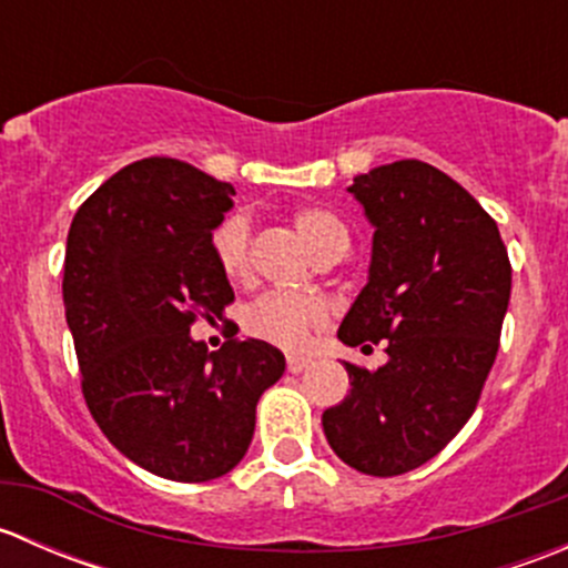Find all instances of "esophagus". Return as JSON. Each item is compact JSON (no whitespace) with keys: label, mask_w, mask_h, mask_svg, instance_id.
<instances>
[{"label":"esophagus","mask_w":568,"mask_h":568,"mask_svg":"<svg viewBox=\"0 0 568 568\" xmlns=\"http://www.w3.org/2000/svg\"><path fill=\"white\" fill-rule=\"evenodd\" d=\"M305 368H311V359L300 357V354H291L288 357V371L291 374H302Z\"/></svg>","instance_id":"esophagus-1"}]
</instances>
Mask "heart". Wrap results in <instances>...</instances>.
I'll return each instance as SVG.
<instances>
[{
  "label": "heart",
  "mask_w": 568,
  "mask_h": 568,
  "mask_svg": "<svg viewBox=\"0 0 568 568\" xmlns=\"http://www.w3.org/2000/svg\"><path fill=\"white\" fill-rule=\"evenodd\" d=\"M291 222H294L296 233L307 244V250L316 255V261L348 250L346 225L326 209L305 205V209L294 211ZM250 239L252 222L242 211L225 216L211 233L214 261L231 283H247L250 280ZM324 321V302L311 294H283V291L261 294L242 313V326L250 337L280 348H302L311 332L318 329Z\"/></svg>",
  "instance_id": "b5f03b06"
}]
</instances>
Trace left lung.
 Masks as SVG:
<instances>
[{
    "mask_svg": "<svg viewBox=\"0 0 568 568\" xmlns=\"http://www.w3.org/2000/svg\"><path fill=\"white\" fill-rule=\"evenodd\" d=\"M348 192L374 225L368 285L337 337L387 363H346L348 390L321 417L348 467L393 478L439 454L478 406L511 300L497 222L443 170L417 159L357 175Z\"/></svg>",
    "mask_w": 568,
    "mask_h": 568,
    "instance_id": "obj_1",
    "label": "left lung"
}]
</instances>
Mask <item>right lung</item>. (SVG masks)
I'll return each instance as SVG.
<instances>
[{"mask_svg":"<svg viewBox=\"0 0 568 568\" xmlns=\"http://www.w3.org/2000/svg\"><path fill=\"white\" fill-rule=\"evenodd\" d=\"M233 194L192 164L151 156L101 183L68 231L62 302L90 415L125 459L181 484L244 459L257 398L285 371L272 343L209 352L189 335L233 302L211 252Z\"/></svg>","mask_w":568,"mask_h":568,"instance_id":"obj_1","label":"right lung"}]
</instances>
